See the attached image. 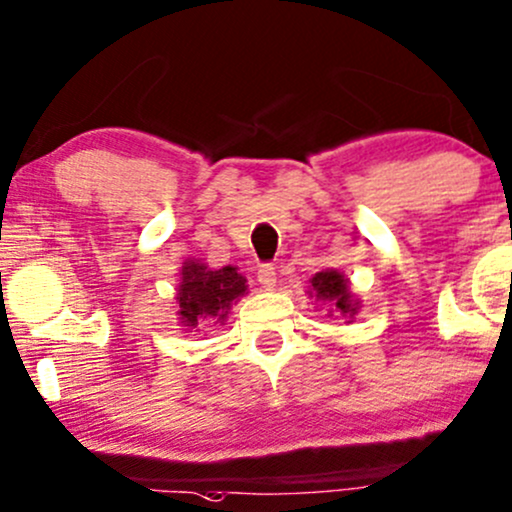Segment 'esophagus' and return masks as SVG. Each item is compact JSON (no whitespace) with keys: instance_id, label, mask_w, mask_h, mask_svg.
Here are the masks:
<instances>
[{"instance_id":"1","label":"esophagus","mask_w":512,"mask_h":512,"mask_svg":"<svg viewBox=\"0 0 512 512\" xmlns=\"http://www.w3.org/2000/svg\"><path fill=\"white\" fill-rule=\"evenodd\" d=\"M258 284H261L263 289H275L277 272L272 265H261V268H258Z\"/></svg>"}]
</instances>
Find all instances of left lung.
Masks as SVG:
<instances>
[{"label": "left lung", "instance_id": "8db88e82", "mask_svg": "<svg viewBox=\"0 0 512 512\" xmlns=\"http://www.w3.org/2000/svg\"><path fill=\"white\" fill-rule=\"evenodd\" d=\"M308 296L315 298V303L327 305V315L334 317V320H345V324L353 322L362 308V301L350 289L348 277L334 268L315 272L310 277Z\"/></svg>", "mask_w": 512, "mask_h": 512}]
</instances>
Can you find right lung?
I'll list each match as a JSON object with an SVG mask.
<instances>
[{"label":"right lung","instance_id":"obj_1","mask_svg":"<svg viewBox=\"0 0 512 512\" xmlns=\"http://www.w3.org/2000/svg\"><path fill=\"white\" fill-rule=\"evenodd\" d=\"M247 294V280L235 265L209 268L188 258L178 272L176 317L185 331H202L207 324H225L228 313Z\"/></svg>","mask_w":512,"mask_h":512}]
</instances>
